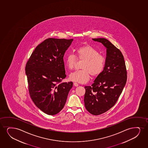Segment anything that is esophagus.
<instances>
[{
    "label": "esophagus",
    "mask_w": 148,
    "mask_h": 148,
    "mask_svg": "<svg viewBox=\"0 0 148 148\" xmlns=\"http://www.w3.org/2000/svg\"><path fill=\"white\" fill-rule=\"evenodd\" d=\"M73 85H74L75 86H79V84H77V82H73Z\"/></svg>",
    "instance_id": "obj_1"
}]
</instances>
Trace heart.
Masks as SVG:
<instances>
[{
	"instance_id": "obj_1",
	"label": "heart",
	"mask_w": 148,
	"mask_h": 148,
	"mask_svg": "<svg viewBox=\"0 0 148 148\" xmlns=\"http://www.w3.org/2000/svg\"><path fill=\"white\" fill-rule=\"evenodd\" d=\"M77 60L83 61L81 66L82 69L74 71L69 75L70 79L74 82L86 83L89 81L90 75L93 77H97L105 69V57L90 45H84L77 49L75 56L72 54L66 55L64 59L65 66L69 70H72Z\"/></svg>"
}]
</instances>
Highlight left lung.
<instances>
[{
  "mask_svg": "<svg viewBox=\"0 0 148 148\" xmlns=\"http://www.w3.org/2000/svg\"><path fill=\"white\" fill-rule=\"evenodd\" d=\"M107 48L105 69L91 86H84V106L91 114L99 115L116 103L127 79V71L122 52L108 39L92 38Z\"/></svg>",
  "mask_w": 148,
  "mask_h": 148,
  "instance_id": "8db88e82",
  "label": "left lung"
}]
</instances>
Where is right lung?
Masks as SVG:
<instances>
[{
  "mask_svg": "<svg viewBox=\"0 0 148 148\" xmlns=\"http://www.w3.org/2000/svg\"><path fill=\"white\" fill-rule=\"evenodd\" d=\"M73 39L49 38L36 47L25 66L30 97L36 106L49 115L64 108L72 82L66 77L64 56Z\"/></svg>",
  "mask_w": 148,
  "mask_h": 148,
  "instance_id": "add662e5",
  "label": "right lung"
}]
</instances>
